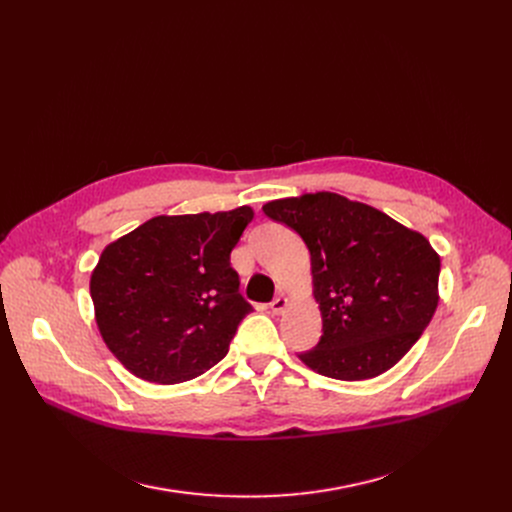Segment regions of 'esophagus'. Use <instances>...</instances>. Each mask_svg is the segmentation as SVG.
<instances>
[{"mask_svg": "<svg viewBox=\"0 0 512 512\" xmlns=\"http://www.w3.org/2000/svg\"><path fill=\"white\" fill-rule=\"evenodd\" d=\"M286 307H288V299L282 297V294L270 303V309H272V313H276V315H282V313L286 311Z\"/></svg>", "mask_w": 512, "mask_h": 512, "instance_id": "1", "label": "esophagus"}]
</instances>
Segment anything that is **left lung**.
Masks as SVG:
<instances>
[{
	"mask_svg": "<svg viewBox=\"0 0 512 512\" xmlns=\"http://www.w3.org/2000/svg\"><path fill=\"white\" fill-rule=\"evenodd\" d=\"M263 211L297 230L311 255L324 334L299 355L309 369L361 382L411 351L440 301V255L421 232L328 191L276 199Z\"/></svg>",
	"mask_w": 512,
	"mask_h": 512,
	"instance_id": "left-lung-1",
	"label": "left lung"
}]
</instances>
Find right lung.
<instances>
[{
    "label": "right lung",
    "instance_id": "obj_1",
    "mask_svg": "<svg viewBox=\"0 0 512 512\" xmlns=\"http://www.w3.org/2000/svg\"><path fill=\"white\" fill-rule=\"evenodd\" d=\"M249 205L157 215L107 245L91 274L99 334L137 378L180 384L222 361L251 311L230 253Z\"/></svg>",
    "mask_w": 512,
    "mask_h": 512
}]
</instances>
